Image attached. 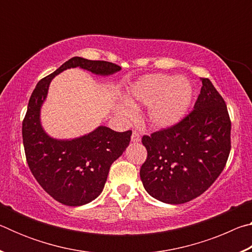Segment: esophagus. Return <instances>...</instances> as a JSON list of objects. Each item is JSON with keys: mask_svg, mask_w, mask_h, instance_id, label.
Masks as SVG:
<instances>
[{"mask_svg": "<svg viewBox=\"0 0 252 252\" xmlns=\"http://www.w3.org/2000/svg\"><path fill=\"white\" fill-rule=\"evenodd\" d=\"M131 141L133 143H138L141 141V136H140V134L138 133L136 131H133L132 132V135H131Z\"/></svg>", "mask_w": 252, "mask_h": 252, "instance_id": "1", "label": "esophagus"}]
</instances>
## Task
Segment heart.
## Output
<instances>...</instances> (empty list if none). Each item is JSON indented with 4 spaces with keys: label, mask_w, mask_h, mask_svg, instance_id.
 I'll use <instances>...</instances> for the list:
<instances>
[{
    "label": "heart",
    "mask_w": 252,
    "mask_h": 252,
    "mask_svg": "<svg viewBox=\"0 0 252 252\" xmlns=\"http://www.w3.org/2000/svg\"><path fill=\"white\" fill-rule=\"evenodd\" d=\"M193 96V88L183 76L148 74L131 85L126 101L131 108L148 105L147 125L153 129H167L178 125L186 117ZM126 118L132 117L129 108H120Z\"/></svg>",
    "instance_id": "b5f03b06"
}]
</instances>
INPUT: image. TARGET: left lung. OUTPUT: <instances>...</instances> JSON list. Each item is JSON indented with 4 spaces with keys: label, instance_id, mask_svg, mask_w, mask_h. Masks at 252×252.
Returning <instances> with one entry per match:
<instances>
[{
    "label": "left lung",
    "instance_id": "1",
    "mask_svg": "<svg viewBox=\"0 0 252 252\" xmlns=\"http://www.w3.org/2000/svg\"><path fill=\"white\" fill-rule=\"evenodd\" d=\"M193 111L168 129L144 135L148 158L140 169L147 192L161 202L181 204L199 197L227 163L230 122L227 105L209 79Z\"/></svg>",
    "mask_w": 252,
    "mask_h": 252
}]
</instances>
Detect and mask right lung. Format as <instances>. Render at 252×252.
<instances>
[{
    "mask_svg": "<svg viewBox=\"0 0 252 252\" xmlns=\"http://www.w3.org/2000/svg\"><path fill=\"white\" fill-rule=\"evenodd\" d=\"M87 70L99 76L117 73L121 67L105 61L74 57L39 81L30 97L22 125V136L29 168L40 186L60 203L83 206L101 194L111 164L129 146L132 131L116 132L100 126L73 139H57L46 133L41 109L51 81L67 69Z\"/></svg>",
    "mask_w": 252,
    "mask_h": 252,
    "instance_id": "add662e5",
    "label": "right lung"
}]
</instances>
